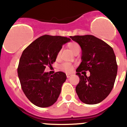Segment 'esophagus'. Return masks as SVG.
<instances>
[{
  "label": "esophagus",
  "instance_id": "1",
  "mask_svg": "<svg viewBox=\"0 0 127 127\" xmlns=\"http://www.w3.org/2000/svg\"><path fill=\"white\" fill-rule=\"evenodd\" d=\"M72 74H66V76H67V78H69L70 77L72 76Z\"/></svg>",
  "mask_w": 127,
  "mask_h": 127
}]
</instances>
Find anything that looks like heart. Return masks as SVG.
Masks as SVG:
<instances>
[{
    "instance_id": "heart-1",
    "label": "heart",
    "mask_w": 127,
    "mask_h": 127,
    "mask_svg": "<svg viewBox=\"0 0 127 127\" xmlns=\"http://www.w3.org/2000/svg\"><path fill=\"white\" fill-rule=\"evenodd\" d=\"M67 47H68V48H69L70 50L74 53H75L77 50L80 49L79 45H78V43H76V42H71V43H68ZM59 54H60V53H59ZM61 69L62 71L68 73L72 71V70L73 69V66H72L71 64H70L63 63L61 66Z\"/></svg>"
}]
</instances>
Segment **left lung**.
I'll list each match as a JSON object with an SVG mask.
<instances>
[{
    "label": "left lung",
    "instance_id": "8db88e82",
    "mask_svg": "<svg viewBox=\"0 0 127 127\" xmlns=\"http://www.w3.org/2000/svg\"><path fill=\"white\" fill-rule=\"evenodd\" d=\"M70 38L79 43L82 49V62L76 69V75L80 78L75 87L77 94L84 103H99L111 93L117 76V65L113 49L92 35ZM82 70H89L91 75L82 76Z\"/></svg>",
    "mask_w": 127,
    "mask_h": 127
}]
</instances>
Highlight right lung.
Segmentation results:
<instances>
[{
	"mask_svg": "<svg viewBox=\"0 0 127 127\" xmlns=\"http://www.w3.org/2000/svg\"><path fill=\"white\" fill-rule=\"evenodd\" d=\"M70 41L66 37L44 35L23 52L18 75L24 93L35 106L50 107L57 101L67 77L63 72L50 75L45 69L55 62L62 46Z\"/></svg>",
	"mask_w": 127,
	"mask_h": 127,
	"instance_id": "add662e5",
	"label": "right lung"
}]
</instances>
